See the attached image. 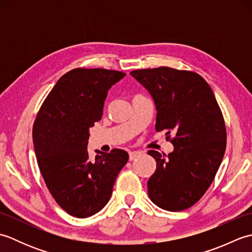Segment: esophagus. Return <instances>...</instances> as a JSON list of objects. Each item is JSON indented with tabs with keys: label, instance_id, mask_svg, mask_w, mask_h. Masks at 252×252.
<instances>
[{
	"label": "esophagus",
	"instance_id": "esophagus-1",
	"mask_svg": "<svg viewBox=\"0 0 252 252\" xmlns=\"http://www.w3.org/2000/svg\"><path fill=\"white\" fill-rule=\"evenodd\" d=\"M141 153L140 152H130L129 153V160L130 161H132V160L136 159L138 156H140Z\"/></svg>",
	"mask_w": 252,
	"mask_h": 252
}]
</instances>
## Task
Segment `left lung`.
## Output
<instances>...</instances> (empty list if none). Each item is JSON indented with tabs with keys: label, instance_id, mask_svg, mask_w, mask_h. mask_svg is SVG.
I'll return each mask as SVG.
<instances>
[{
	"label": "left lung",
	"instance_id": "8db88e82",
	"mask_svg": "<svg viewBox=\"0 0 252 252\" xmlns=\"http://www.w3.org/2000/svg\"><path fill=\"white\" fill-rule=\"evenodd\" d=\"M130 74L154 98L156 131L174 133L168 156L148 151L157 162L147 182L148 196L164 210H185L207 191L222 162L226 148L222 111L210 85L196 72L159 67Z\"/></svg>",
	"mask_w": 252,
	"mask_h": 252
}]
</instances>
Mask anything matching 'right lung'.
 Listing matches in <instances>:
<instances>
[{
    "label": "right lung",
    "instance_id": "add662e5",
    "mask_svg": "<svg viewBox=\"0 0 252 252\" xmlns=\"http://www.w3.org/2000/svg\"><path fill=\"white\" fill-rule=\"evenodd\" d=\"M125 76L103 68L72 69L58 80L36 115L32 137L41 174L55 201L72 217L100 211L129 160L118 148L97 152L91 160L87 148L107 93Z\"/></svg>",
    "mask_w": 252,
    "mask_h": 252
}]
</instances>
